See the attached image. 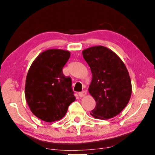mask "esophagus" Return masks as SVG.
<instances>
[{"mask_svg":"<svg viewBox=\"0 0 155 155\" xmlns=\"http://www.w3.org/2000/svg\"><path fill=\"white\" fill-rule=\"evenodd\" d=\"M87 94V92L86 91H82V92H79V96H80V97H84L85 96V95Z\"/></svg>","mask_w":155,"mask_h":155,"instance_id":"esophagus-1","label":"esophagus"}]
</instances>
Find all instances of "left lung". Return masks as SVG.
Here are the masks:
<instances>
[{
	"label": "left lung",
	"instance_id": "left-lung-1",
	"mask_svg": "<svg viewBox=\"0 0 155 155\" xmlns=\"http://www.w3.org/2000/svg\"><path fill=\"white\" fill-rule=\"evenodd\" d=\"M82 55L92 73L89 92L96 107L91 115L103 120L117 116L128 104L132 92L126 65L115 53L103 46L84 49Z\"/></svg>",
	"mask_w": 155,
	"mask_h": 155
}]
</instances>
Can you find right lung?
<instances>
[{
	"label": "right lung",
	"mask_w": 155,
	"mask_h": 155,
	"mask_svg": "<svg viewBox=\"0 0 155 155\" xmlns=\"http://www.w3.org/2000/svg\"><path fill=\"white\" fill-rule=\"evenodd\" d=\"M70 56L68 51L46 50L34 61L27 73V102L34 115L46 122L61 119L75 100L71 78L63 73Z\"/></svg>",
	"instance_id": "right-lung-1"
}]
</instances>
